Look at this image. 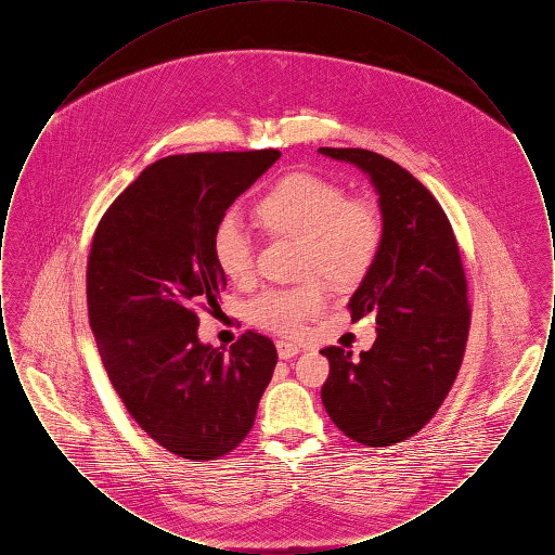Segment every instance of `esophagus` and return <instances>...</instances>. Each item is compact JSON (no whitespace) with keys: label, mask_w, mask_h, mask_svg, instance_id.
I'll list each match as a JSON object with an SVG mask.
<instances>
[{"label":"esophagus","mask_w":555,"mask_h":555,"mask_svg":"<svg viewBox=\"0 0 555 555\" xmlns=\"http://www.w3.org/2000/svg\"><path fill=\"white\" fill-rule=\"evenodd\" d=\"M276 351H279V358L281 360H291L299 353V347L297 345L287 344V341H279L276 344Z\"/></svg>","instance_id":"34e87169"}]
</instances>
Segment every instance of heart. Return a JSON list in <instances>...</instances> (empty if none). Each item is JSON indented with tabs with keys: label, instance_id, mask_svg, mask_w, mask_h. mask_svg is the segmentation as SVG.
Returning a JSON list of instances; mask_svg holds the SVG:
<instances>
[{
	"label": "heart",
	"instance_id": "heart-1",
	"mask_svg": "<svg viewBox=\"0 0 555 555\" xmlns=\"http://www.w3.org/2000/svg\"><path fill=\"white\" fill-rule=\"evenodd\" d=\"M266 231L301 238L299 272L312 276L295 287L266 289L249 304L251 320L279 335L295 337L326 308V289L358 283L374 262L383 220L376 206L362 197H345L341 185L312 172H291L256 206ZM214 260L235 283L254 276L256 245L237 216H224L211 235Z\"/></svg>",
	"mask_w": 555,
	"mask_h": 555
}]
</instances>
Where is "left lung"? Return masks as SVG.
<instances>
[{"mask_svg":"<svg viewBox=\"0 0 555 555\" xmlns=\"http://www.w3.org/2000/svg\"><path fill=\"white\" fill-rule=\"evenodd\" d=\"M349 162L378 195L383 241L349 299L351 320L376 314V341L360 358L324 347L331 372L322 403L362 446L416 435L449 393L464 358L470 310L457 241L439 202L393 159L356 147H320Z\"/></svg>","mask_w":555,"mask_h":555,"instance_id":"8db88e82","label":"left lung"}]
</instances>
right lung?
Masks as SVG:
<instances>
[{"label":"right lung","instance_id":"add662e5","mask_svg":"<svg viewBox=\"0 0 555 555\" xmlns=\"http://www.w3.org/2000/svg\"><path fill=\"white\" fill-rule=\"evenodd\" d=\"M279 150L181 154L150 164L107 208L91 243L87 308L102 362L137 424L185 460H216L251 430L276 366L247 331L231 349L197 337L195 304L227 276L211 235Z\"/></svg>","mask_w":555,"mask_h":555}]
</instances>
